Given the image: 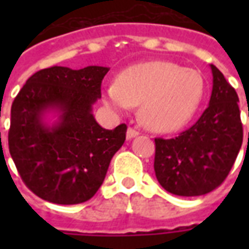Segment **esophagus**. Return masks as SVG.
I'll return each mask as SVG.
<instances>
[{
	"instance_id": "34e87169",
	"label": "esophagus",
	"mask_w": 249,
	"mask_h": 249,
	"mask_svg": "<svg viewBox=\"0 0 249 249\" xmlns=\"http://www.w3.org/2000/svg\"><path fill=\"white\" fill-rule=\"evenodd\" d=\"M136 136H139V130L133 129V128H128V130H126V139L130 140V139H133Z\"/></svg>"
}]
</instances>
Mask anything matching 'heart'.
<instances>
[{
    "instance_id": "b5f03b06",
    "label": "heart",
    "mask_w": 249,
    "mask_h": 249,
    "mask_svg": "<svg viewBox=\"0 0 249 249\" xmlns=\"http://www.w3.org/2000/svg\"><path fill=\"white\" fill-rule=\"evenodd\" d=\"M204 96L197 71L171 61H149L129 66L104 88V98L116 112L141 105L140 120L153 132L181 129L196 113Z\"/></svg>"
}]
</instances>
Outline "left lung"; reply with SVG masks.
Here are the masks:
<instances>
[{
    "instance_id": "8db88e82",
    "label": "left lung",
    "mask_w": 249,
    "mask_h": 249,
    "mask_svg": "<svg viewBox=\"0 0 249 249\" xmlns=\"http://www.w3.org/2000/svg\"><path fill=\"white\" fill-rule=\"evenodd\" d=\"M211 71L212 94L196 124L175 139H155L156 178L178 196H201L219 187L243 144L237 93L216 66L211 65Z\"/></svg>"
}]
</instances>
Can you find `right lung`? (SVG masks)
<instances>
[{"label": "right lung", "instance_id": "obj_1", "mask_svg": "<svg viewBox=\"0 0 249 249\" xmlns=\"http://www.w3.org/2000/svg\"><path fill=\"white\" fill-rule=\"evenodd\" d=\"M105 66H52L28 78L12 104L9 152L32 192L54 204H80L101 187L126 125L104 129L92 113ZM57 120L49 124L46 116ZM1 135V133H0Z\"/></svg>", "mask_w": 249, "mask_h": 249}]
</instances>
